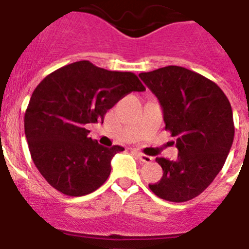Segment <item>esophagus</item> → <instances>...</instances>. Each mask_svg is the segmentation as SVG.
Masks as SVG:
<instances>
[{
  "mask_svg": "<svg viewBox=\"0 0 249 249\" xmlns=\"http://www.w3.org/2000/svg\"><path fill=\"white\" fill-rule=\"evenodd\" d=\"M137 154H138L139 160H141V161H143V162H146V164H149V162H151L154 160L153 156L145 155V154H143V153H137Z\"/></svg>",
  "mask_w": 249,
  "mask_h": 249,
  "instance_id": "obj_1",
  "label": "esophagus"
}]
</instances>
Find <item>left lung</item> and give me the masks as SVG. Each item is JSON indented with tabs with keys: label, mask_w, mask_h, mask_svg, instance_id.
Segmentation results:
<instances>
[{
	"label": "left lung",
	"mask_w": 249,
	"mask_h": 249,
	"mask_svg": "<svg viewBox=\"0 0 249 249\" xmlns=\"http://www.w3.org/2000/svg\"><path fill=\"white\" fill-rule=\"evenodd\" d=\"M164 112L165 129L176 137V160L156 158L161 179L154 194L182 203L199 196L224 166L235 136L232 108L224 91L199 73L167 66L141 73Z\"/></svg>",
	"instance_id": "obj_1"
}]
</instances>
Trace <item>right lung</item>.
Masks as SVG:
<instances>
[{"label":"right lung","instance_id":"1","mask_svg":"<svg viewBox=\"0 0 249 249\" xmlns=\"http://www.w3.org/2000/svg\"><path fill=\"white\" fill-rule=\"evenodd\" d=\"M134 73L78 61L50 73L35 88L24 131L35 166L50 186L71 197L96 191L111 172L113 155L124 148L100 145L88 123L104 122L107 110L132 91H144Z\"/></svg>","mask_w":249,"mask_h":249}]
</instances>
